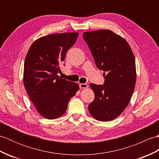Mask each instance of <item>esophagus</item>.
Instances as JSON below:
<instances>
[{
	"label": "esophagus",
	"mask_w": 159,
	"mask_h": 159,
	"mask_svg": "<svg viewBox=\"0 0 159 159\" xmlns=\"http://www.w3.org/2000/svg\"><path fill=\"white\" fill-rule=\"evenodd\" d=\"M79 87L80 89H86L88 87V85H87V84L86 83H80L79 84Z\"/></svg>",
	"instance_id": "obj_1"
}]
</instances>
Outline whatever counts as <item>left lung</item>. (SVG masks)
Segmentation results:
<instances>
[{
  "instance_id": "left-lung-1",
  "label": "left lung",
  "mask_w": 159,
  "mask_h": 159,
  "mask_svg": "<svg viewBox=\"0 0 159 159\" xmlns=\"http://www.w3.org/2000/svg\"><path fill=\"white\" fill-rule=\"evenodd\" d=\"M98 68L104 71L103 85L91 83L95 98L88 107L96 120H114L129 103L136 83L135 60L128 42L110 30L83 33Z\"/></svg>"
}]
</instances>
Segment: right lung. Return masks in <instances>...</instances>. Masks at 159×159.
I'll return each instance as SVG.
<instances>
[{
    "instance_id": "right-lung-1",
    "label": "right lung",
    "mask_w": 159,
    "mask_h": 159,
    "mask_svg": "<svg viewBox=\"0 0 159 159\" xmlns=\"http://www.w3.org/2000/svg\"><path fill=\"white\" fill-rule=\"evenodd\" d=\"M78 36V33H65L42 37L32 43L26 56L24 85L37 111L47 119L65 113L69 100L79 89L77 83L57 75Z\"/></svg>"
}]
</instances>
